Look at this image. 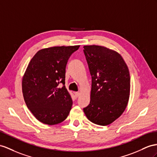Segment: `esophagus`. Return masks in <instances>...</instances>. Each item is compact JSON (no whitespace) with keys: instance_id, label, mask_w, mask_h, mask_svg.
I'll return each instance as SVG.
<instances>
[{"instance_id":"obj_1","label":"esophagus","mask_w":157,"mask_h":157,"mask_svg":"<svg viewBox=\"0 0 157 157\" xmlns=\"http://www.w3.org/2000/svg\"><path fill=\"white\" fill-rule=\"evenodd\" d=\"M74 94H75V98H78V96L79 95V92H75L74 93Z\"/></svg>"}]
</instances>
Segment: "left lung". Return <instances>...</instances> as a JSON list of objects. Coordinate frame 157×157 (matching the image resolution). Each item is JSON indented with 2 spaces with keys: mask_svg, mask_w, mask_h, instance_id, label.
I'll list each match as a JSON object with an SVG mask.
<instances>
[{
  "mask_svg": "<svg viewBox=\"0 0 157 157\" xmlns=\"http://www.w3.org/2000/svg\"><path fill=\"white\" fill-rule=\"evenodd\" d=\"M91 75L90 103L83 108L91 122L105 126L123 113L130 95V74L119 53L104 46H84Z\"/></svg>",
  "mask_w": 157,
  "mask_h": 157,
  "instance_id": "left-lung-1",
  "label": "left lung"
}]
</instances>
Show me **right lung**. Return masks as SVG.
Returning <instances> with one entry per match:
<instances>
[{"label": "right lung", "instance_id": "right-lung-1", "mask_svg": "<svg viewBox=\"0 0 157 157\" xmlns=\"http://www.w3.org/2000/svg\"><path fill=\"white\" fill-rule=\"evenodd\" d=\"M79 48H44L30 60L22 78V94L28 108L39 121L58 124L69 115L73 102L65 86L66 67Z\"/></svg>", "mask_w": 157, "mask_h": 157}]
</instances>
